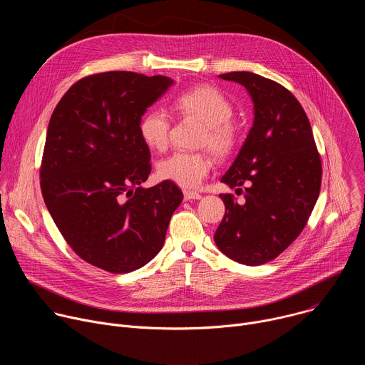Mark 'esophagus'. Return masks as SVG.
<instances>
[{"mask_svg": "<svg viewBox=\"0 0 365 365\" xmlns=\"http://www.w3.org/2000/svg\"><path fill=\"white\" fill-rule=\"evenodd\" d=\"M183 196H185V200H195V199H200L202 195L197 193V192H190V190H185L183 192Z\"/></svg>", "mask_w": 365, "mask_h": 365, "instance_id": "34e87169", "label": "esophagus"}]
</instances>
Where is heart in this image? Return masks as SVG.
Listing matches in <instances>:
<instances>
[{"label": "heart", "instance_id": "obj_1", "mask_svg": "<svg viewBox=\"0 0 365 365\" xmlns=\"http://www.w3.org/2000/svg\"><path fill=\"white\" fill-rule=\"evenodd\" d=\"M173 108L183 117H193L205 124L200 144L210 147L220 158L228 155L237 144V128L230 121L234 113L231 101L212 86L192 88L176 96ZM170 118L160 110L144 114L138 124L141 140L154 150H165L170 140ZM212 160L202 151H175L160 160L158 173L182 187H196L210 173Z\"/></svg>", "mask_w": 365, "mask_h": 365}]
</instances>
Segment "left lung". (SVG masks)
<instances>
[{"mask_svg": "<svg viewBox=\"0 0 365 365\" xmlns=\"http://www.w3.org/2000/svg\"><path fill=\"white\" fill-rule=\"evenodd\" d=\"M242 85L254 103L252 127L221 178L247 186L245 202L221 193L225 215L214 235L234 262L259 266L283 252L304 228L318 200L322 163L310 123L290 91L251 72L220 75Z\"/></svg>", "mask_w": 365, "mask_h": 365, "instance_id": "left-lung-1", "label": "left lung"}]
</instances>
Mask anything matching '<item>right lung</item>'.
Segmentation results:
<instances>
[{
    "mask_svg": "<svg viewBox=\"0 0 365 365\" xmlns=\"http://www.w3.org/2000/svg\"><path fill=\"white\" fill-rule=\"evenodd\" d=\"M173 79L103 72L73 83L47 127L40 168L44 203L71 248L110 273L134 272L162 250L182 190L143 187L151 165L138 124Z\"/></svg>",
    "mask_w": 365,
    "mask_h": 365,
    "instance_id": "right-lung-1",
    "label": "right lung"
}]
</instances>
